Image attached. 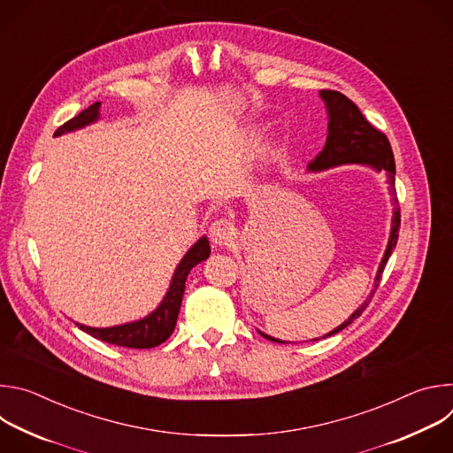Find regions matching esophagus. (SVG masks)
I'll use <instances>...</instances> for the list:
<instances>
[{"label":"esophagus","mask_w":453,"mask_h":453,"mask_svg":"<svg viewBox=\"0 0 453 453\" xmlns=\"http://www.w3.org/2000/svg\"><path fill=\"white\" fill-rule=\"evenodd\" d=\"M210 238L219 247L229 245L233 242V238H234L233 224L229 220H226V219H220V220L213 222L211 227H210Z\"/></svg>","instance_id":"1"}]
</instances>
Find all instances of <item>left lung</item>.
Segmentation results:
<instances>
[{
    "mask_svg": "<svg viewBox=\"0 0 453 453\" xmlns=\"http://www.w3.org/2000/svg\"><path fill=\"white\" fill-rule=\"evenodd\" d=\"M322 100L326 102L328 107V138H326V145L322 149L317 157L310 163V170L317 172V170H326L337 165H346V163H362V165H369L376 170H385L387 177H389V184H391V196L395 197V215H393V229H391V238H389V245H387V250L383 254V260L380 264L376 280H374V290L371 292L369 299L364 301V304L346 320L339 328H335L330 335L339 334L341 330H344L346 326H349L351 322L362 315V311L367 308V304L371 303L376 287L380 283L381 273L385 269L387 260L393 252V249L396 247L398 242V229H400V206H398V197H396V188H395V175H396V166H395V156H393V149L387 136L378 131L376 127H372L364 114L360 112V109L342 93L339 91H332V89H322L320 91ZM265 339L273 341V342H281L278 339H273L265 334H262ZM285 344V342H281Z\"/></svg>",
    "mask_w": 453,
    "mask_h": 453,
    "instance_id": "1",
    "label": "left lung"
}]
</instances>
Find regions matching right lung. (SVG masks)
<instances>
[{"mask_svg":"<svg viewBox=\"0 0 453 453\" xmlns=\"http://www.w3.org/2000/svg\"><path fill=\"white\" fill-rule=\"evenodd\" d=\"M98 109H100V102H95L93 105L84 109L75 118L60 125L53 136H60L64 133H70V131H75V128L93 123L98 118ZM210 250H211L210 242L206 236H203L196 245H193L186 252V256L182 257V262L179 264V267L172 278V285H170L165 299L149 317L136 320V322H128V325L112 326V328H89L84 325H77V326L82 332L93 335L95 339H98L102 342L121 346V348L149 349V348L159 346L172 335V332L175 328L182 294H184V283H186L189 271L197 264H201L203 260H206V257L210 256Z\"/></svg>","mask_w":453,"mask_h":453,"instance_id":"1","label":"right lung"}]
</instances>
